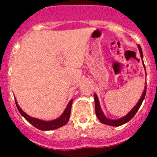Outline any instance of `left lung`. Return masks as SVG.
Masks as SVG:
<instances>
[{"mask_svg":"<svg viewBox=\"0 0 157 157\" xmlns=\"http://www.w3.org/2000/svg\"><path fill=\"white\" fill-rule=\"evenodd\" d=\"M138 49H139L140 52V55H141V57L143 58V53H142V50H141V48L139 45H138ZM142 61H143V59H142ZM144 64V63H143ZM145 67V66H144ZM145 94H146V86L145 87V90H144L143 94H142V96H141V99L139 100V101L138 102V104L134 106V109L130 111L129 112L127 116H125L124 117L121 118V119H119V120H109L108 118H106L105 116V115L103 114V112H102V110H101V107H100V104H99V100L98 98V96L94 94V100H95V112H96V115H97V117H98V120L101 122L102 123H105V124H107V125H110V126H113V127H119V126H121L124 123H127L128 121H130L131 119L134 116V115L137 113L138 110L139 109V108L141 107V103H142V101L143 100L145 99Z\"/></svg>","mask_w":157,"mask_h":157,"instance_id":"8db88e82","label":"left lung"}]
</instances>
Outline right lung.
<instances>
[{"instance_id":"add662e5","label":"right lung","mask_w":157,"mask_h":157,"mask_svg":"<svg viewBox=\"0 0 157 157\" xmlns=\"http://www.w3.org/2000/svg\"><path fill=\"white\" fill-rule=\"evenodd\" d=\"M73 100H71L70 102L68 103L67 108L65 109L64 112H63V114L60 116V117H59L56 120H52V121H44V120H38V119H34V118H32L30 116H29L28 115H27L20 109V107L19 106V105L17 104L16 101V107H17L18 110L20 112V114L23 116V117L30 123L32 125L34 126L36 128L39 129L41 130H55V129H57L59 127H61L63 126H64L69 120V118H70L71 115V105Z\"/></svg>"}]
</instances>
